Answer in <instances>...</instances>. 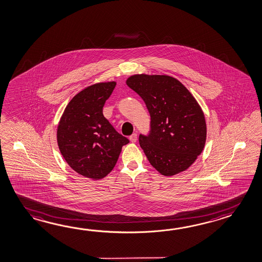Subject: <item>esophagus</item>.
I'll list each match as a JSON object with an SVG mask.
<instances>
[{
    "label": "esophagus",
    "mask_w": 262,
    "mask_h": 262,
    "mask_svg": "<svg viewBox=\"0 0 262 262\" xmlns=\"http://www.w3.org/2000/svg\"><path fill=\"white\" fill-rule=\"evenodd\" d=\"M129 140H130V142H132V143H135V142L137 141V134H132V135L129 136Z\"/></svg>",
    "instance_id": "1"
}]
</instances>
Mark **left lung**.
Wrapping results in <instances>:
<instances>
[{"label": "left lung", "mask_w": 262, "mask_h": 262, "mask_svg": "<svg viewBox=\"0 0 262 262\" xmlns=\"http://www.w3.org/2000/svg\"><path fill=\"white\" fill-rule=\"evenodd\" d=\"M126 84L144 100L150 114L149 134L139 136L150 164L165 177L186 171L206 141L205 118L196 99L169 75H132Z\"/></svg>", "instance_id": "8db88e82"}]
</instances>
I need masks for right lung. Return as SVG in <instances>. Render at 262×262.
I'll list each match as a JSON object with an SVG mask.
<instances>
[{
  "label": "right lung",
  "instance_id": "obj_1",
  "mask_svg": "<svg viewBox=\"0 0 262 262\" xmlns=\"http://www.w3.org/2000/svg\"><path fill=\"white\" fill-rule=\"evenodd\" d=\"M116 82L97 83L77 93L65 108L57 130L59 151L74 171L94 180L112 171L128 139L103 117L102 107Z\"/></svg>",
  "mask_w": 262,
  "mask_h": 262
}]
</instances>
